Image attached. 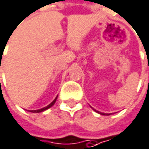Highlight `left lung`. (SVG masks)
<instances>
[{
	"mask_svg": "<svg viewBox=\"0 0 149 149\" xmlns=\"http://www.w3.org/2000/svg\"><path fill=\"white\" fill-rule=\"evenodd\" d=\"M98 112V111H96ZM99 113V112H98ZM101 113V114H102V115H109V114H108V113Z\"/></svg>",
	"mask_w": 149,
	"mask_h": 149,
	"instance_id": "obj_1",
	"label": "left lung"
}]
</instances>
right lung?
I'll list each match as a JSON object with an SVG mask.
<instances>
[{
  "mask_svg": "<svg viewBox=\"0 0 149 149\" xmlns=\"http://www.w3.org/2000/svg\"><path fill=\"white\" fill-rule=\"evenodd\" d=\"M56 99H57V96H56V98L49 104V105H47V107H45V108H43V109H38V110H30V112H32V113H40V112H43L45 111V110H47V109H48L49 108H51L54 103H55V102H56Z\"/></svg>",
  "mask_w": 149,
  "mask_h": 149,
  "instance_id": "obj_1",
  "label": "right lung"
}]
</instances>
